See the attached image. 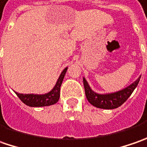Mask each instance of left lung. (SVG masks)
Masks as SVG:
<instances>
[{"label":"left lung","instance_id":"8db88e82","mask_svg":"<svg viewBox=\"0 0 147 147\" xmlns=\"http://www.w3.org/2000/svg\"><path fill=\"white\" fill-rule=\"evenodd\" d=\"M140 78L141 77H139L131 85L120 91L112 93V94H99L94 92L90 89V86L88 85L86 79L83 78L86 98L88 99V101L94 107H97L99 109H116L122 105L125 101L130 97L131 93L133 92V90L138 85Z\"/></svg>","mask_w":147,"mask_h":147}]
</instances>
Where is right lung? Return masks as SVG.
I'll return each mask as SVG.
<instances>
[{
    "label": "right lung",
    "mask_w": 147,
    "mask_h": 147,
    "mask_svg": "<svg viewBox=\"0 0 147 147\" xmlns=\"http://www.w3.org/2000/svg\"><path fill=\"white\" fill-rule=\"evenodd\" d=\"M67 67L63 70V71L61 72L55 85L54 88L50 92L44 94H24L17 92H16V94L24 104H25L29 107H43V106L54 105L60 98V88L62 80L64 79L65 74L67 72Z\"/></svg>",
    "instance_id": "add662e5"
}]
</instances>
